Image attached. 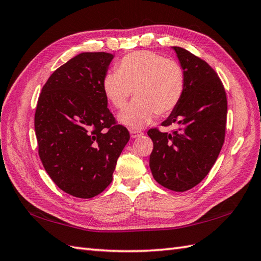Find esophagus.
<instances>
[{
    "mask_svg": "<svg viewBox=\"0 0 261 261\" xmlns=\"http://www.w3.org/2000/svg\"><path fill=\"white\" fill-rule=\"evenodd\" d=\"M130 135H131V138H138V137H140L142 135V131H140V130H131Z\"/></svg>",
    "mask_w": 261,
    "mask_h": 261,
    "instance_id": "obj_1",
    "label": "esophagus"
}]
</instances>
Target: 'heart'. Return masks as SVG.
Here are the masks:
<instances>
[{"label": "heart", "mask_w": 261, "mask_h": 261, "mask_svg": "<svg viewBox=\"0 0 261 261\" xmlns=\"http://www.w3.org/2000/svg\"><path fill=\"white\" fill-rule=\"evenodd\" d=\"M185 70L175 59L139 50L120 60L116 71L104 76L105 97L116 110H123L134 92L137 101L120 115L122 123L138 129L157 114L165 116L177 108L185 90Z\"/></svg>", "instance_id": "1"}]
</instances>
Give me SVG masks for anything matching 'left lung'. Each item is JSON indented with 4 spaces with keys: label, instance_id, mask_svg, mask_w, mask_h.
<instances>
[{
    "label": "left lung",
    "instance_id": "1",
    "mask_svg": "<svg viewBox=\"0 0 261 261\" xmlns=\"http://www.w3.org/2000/svg\"><path fill=\"white\" fill-rule=\"evenodd\" d=\"M185 70V90L162 132L149 129L153 142L149 159L153 178L174 192L199 184L219 157L225 138L228 99L223 83L211 66L181 47H174Z\"/></svg>",
    "mask_w": 261,
    "mask_h": 261
}]
</instances>
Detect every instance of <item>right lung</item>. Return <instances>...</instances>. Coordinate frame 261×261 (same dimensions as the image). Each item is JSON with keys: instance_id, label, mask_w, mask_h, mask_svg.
<instances>
[{"instance_id": "add662e5", "label": "right lung", "mask_w": 261, "mask_h": 261, "mask_svg": "<svg viewBox=\"0 0 261 261\" xmlns=\"http://www.w3.org/2000/svg\"><path fill=\"white\" fill-rule=\"evenodd\" d=\"M109 53H82L43 85L35 113L38 153L60 190L79 198L101 194L130 139L108 109L102 82Z\"/></svg>"}]
</instances>
